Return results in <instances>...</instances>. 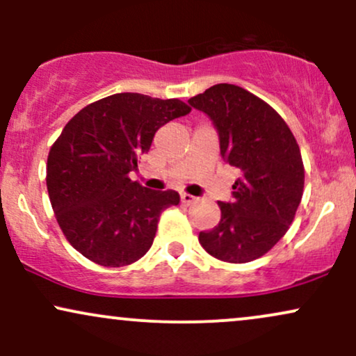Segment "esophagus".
Returning <instances> with one entry per match:
<instances>
[{
  "label": "esophagus",
  "instance_id": "1",
  "mask_svg": "<svg viewBox=\"0 0 356 356\" xmlns=\"http://www.w3.org/2000/svg\"><path fill=\"white\" fill-rule=\"evenodd\" d=\"M181 201H182V204H186V206H192V204H195L197 199H195L194 195L186 194V192H184V194H181Z\"/></svg>",
  "mask_w": 356,
  "mask_h": 356
}]
</instances>
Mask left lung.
Here are the masks:
<instances>
[{"mask_svg":"<svg viewBox=\"0 0 356 356\" xmlns=\"http://www.w3.org/2000/svg\"><path fill=\"white\" fill-rule=\"evenodd\" d=\"M189 105L211 118L220 157L239 174L232 201L218 202L219 224L199 232V243L226 263L254 261L286 234L303 197L296 138L275 108L238 85H214Z\"/></svg>","mask_w":356,"mask_h":356,"instance_id":"8db88e82","label":"left lung"}]
</instances>
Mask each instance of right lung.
Listing matches in <instances>:
<instances>
[{"mask_svg": "<svg viewBox=\"0 0 356 356\" xmlns=\"http://www.w3.org/2000/svg\"><path fill=\"white\" fill-rule=\"evenodd\" d=\"M191 112L177 99L115 93L81 108L48 154L47 187L65 238L100 266L132 264L152 246L161 212L175 191L130 181L162 125Z\"/></svg>", "mask_w": 356, "mask_h": 356, "instance_id": "add662e5", "label": "right lung"}]
</instances>
